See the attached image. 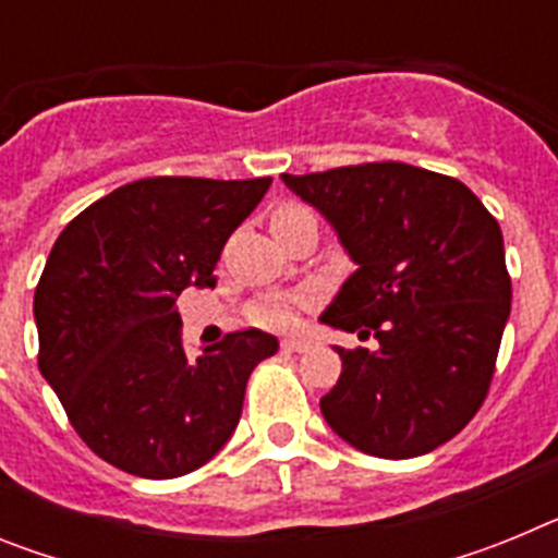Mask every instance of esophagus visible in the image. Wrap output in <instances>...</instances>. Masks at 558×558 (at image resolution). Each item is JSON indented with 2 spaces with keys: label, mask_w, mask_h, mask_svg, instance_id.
<instances>
[{
  "label": "esophagus",
  "mask_w": 558,
  "mask_h": 558,
  "mask_svg": "<svg viewBox=\"0 0 558 558\" xmlns=\"http://www.w3.org/2000/svg\"><path fill=\"white\" fill-rule=\"evenodd\" d=\"M307 347H310V343H307V340H302V338H284L282 340L284 352H304Z\"/></svg>",
  "instance_id": "34e87169"
}]
</instances>
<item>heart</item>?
<instances>
[{
	"mask_svg": "<svg viewBox=\"0 0 558 558\" xmlns=\"http://www.w3.org/2000/svg\"><path fill=\"white\" fill-rule=\"evenodd\" d=\"M302 215H310L304 206H279V209L274 211V218H270V226L276 223H284V220H293V218H302ZM310 295L302 293V295H290V299H265V302L254 304V310H251V322H256L259 327H288L290 322H293V310L299 307V304H307Z\"/></svg>",
	"mask_w": 558,
	"mask_h": 558,
	"instance_id": "obj_1",
	"label": "heart"
}]
</instances>
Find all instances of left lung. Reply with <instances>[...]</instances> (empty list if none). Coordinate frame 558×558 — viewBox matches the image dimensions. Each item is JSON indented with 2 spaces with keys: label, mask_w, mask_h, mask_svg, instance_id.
I'll use <instances>...</instances> for the list:
<instances>
[{
  "label": "left lung",
  "mask_w": 558,
  "mask_h": 558,
  "mask_svg": "<svg viewBox=\"0 0 558 558\" xmlns=\"http://www.w3.org/2000/svg\"><path fill=\"white\" fill-rule=\"evenodd\" d=\"M322 211L357 270L322 322L374 335L340 349L327 425L360 452L416 458L470 425L511 313L502 231L458 179L402 161L282 175Z\"/></svg>",
  "instance_id": "obj_1"
}]
</instances>
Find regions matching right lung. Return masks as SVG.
Segmentation results:
<instances>
[{
    "mask_svg": "<svg viewBox=\"0 0 558 558\" xmlns=\"http://www.w3.org/2000/svg\"><path fill=\"white\" fill-rule=\"evenodd\" d=\"M274 179L159 175L113 190L56 240L33 315L38 368L92 452L128 475L179 477L234 433L248 377L279 340L229 332L195 360L175 299L215 288L231 231Z\"/></svg>",
    "mask_w": 558,
    "mask_h": 558,
    "instance_id": "right-lung-1",
    "label": "right lung"
}]
</instances>
